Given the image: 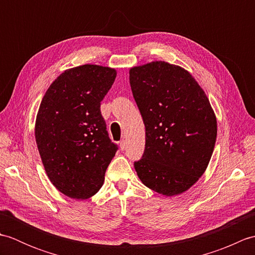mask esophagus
Returning <instances> with one entry per match:
<instances>
[{"mask_svg": "<svg viewBox=\"0 0 255 255\" xmlns=\"http://www.w3.org/2000/svg\"><path fill=\"white\" fill-rule=\"evenodd\" d=\"M119 147H121V149L124 151L126 149V141H125V140H122V141L119 142Z\"/></svg>", "mask_w": 255, "mask_h": 255, "instance_id": "obj_1", "label": "esophagus"}]
</instances>
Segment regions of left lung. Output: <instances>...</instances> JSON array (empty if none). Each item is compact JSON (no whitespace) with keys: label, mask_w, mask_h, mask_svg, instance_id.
I'll return each instance as SVG.
<instances>
[{"label":"left lung","mask_w":255,"mask_h":255,"mask_svg":"<svg viewBox=\"0 0 255 255\" xmlns=\"http://www.w3.org/2000/svg\"><path fill=\"white\" fill-rule=\"evenodd\" d=\"M129 81L145 127L137 174L156 193L182 194L204 174L215 148L217 121L207 96L185 69L164 61L131 68Z\"/></svg>","instance_id":"obj_1"}]
</instances>
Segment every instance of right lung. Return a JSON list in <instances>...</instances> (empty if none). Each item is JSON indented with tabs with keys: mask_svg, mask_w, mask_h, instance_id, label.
I'll list each match as a JSON object with an SVG mask.
<instances>
[{
	"mask_svg": "<svg viewBox=\"0 0 255 255\" xmlns=\"http://www.w3.org/2000/svg\"><path fill=\"white\" fill-rule=\"evenodd\" d=\"M116 74L96 64L68 69L42 97L36 143L50 182L68 197L86 199L99 192L118 149L101 114Z\"/></svg>",
	"mask_w": 255,
	"mask_h": 255,
	"instance_id": "obj_1",
	"label": "right lung"
}]
</instances>
